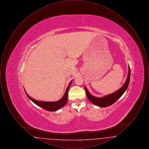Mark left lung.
<instances>
[{"instance_id":"1","label":"left lung","mask_w":149,"mask_h":149,"mask_svg":"<svg viewBox=\"0 0 149 149\" xmlns=\"http://www.w3.org/2000/svg\"><path fill=\"white\" fill-rule=\"evenodd\" d=\"M130 68L128 65L127 77L124 84L118 91L112 94L105 95L103 97H97L93 96L88 91L86 86H84L85 92L88 98L93 104L99 107H107L112 105L120 98L127 89L130 80Z\"/></svg>"}]
</instances>
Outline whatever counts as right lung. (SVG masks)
<instances>
[{
    "label": "right lung",
    "instance_id": "1",
    "mask_svg": "<svg viewBox=\"0 0 149 149\" xmlns=\"http://www.w3.org/2000/svg\"><path fill=\"white\" fill-rule=\"evenodd\" d=\"M72 81V80L70 82L68 86V88L66 89V91L64 93L63 97L61 99H59L58 100L55 101V102H45V101L37 100H36V99L32 98V97H31L27 93H26V94L27 95V97H29V99H30L32 102H33L36 105H37L38 106L40 107L43 108L44 109L48 111H51V112L56 111L57 110L60 109L61 108L63 107L67 103L68 92H69L70 86L71 85ZM25 92H26V91H25Z\"/></svg>",
    "mask_w": 149,
    "mask_h": 149
}]
</instances>
